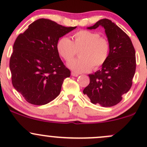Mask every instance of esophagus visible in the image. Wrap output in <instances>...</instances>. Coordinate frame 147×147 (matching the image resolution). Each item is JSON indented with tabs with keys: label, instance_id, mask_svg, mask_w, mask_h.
Here are the masks:
<instances>
[{
	"label": "esophagus",
	"instance_id": "1",
	"mask_svg": "<svg viewBox=\"0 0 147 147\" xmlns=\"http://www.w3.org/2000/svg\"><path fill=\"white\" fill-rule=\"evenodd\" d=\"M71 75H72V76H73V77H78L79 76V74L75 73V72H72Z\"/></svg>",
	"mask_w": 147,
	"mask_h": 147
}]
</instances>
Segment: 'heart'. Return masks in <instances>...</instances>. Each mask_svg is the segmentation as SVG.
I'll list each match as a JSON object with an SVG mask.
<instances>
[{
  "label": "heart",
  "mask_w": 147,
  "mask_h": 147,
  "mask_svg": "<svg viewBox=\"0 0 147 147\" xmlns=\"http://www.w3.org/2000/svg\"><path fill=\"white\" fill-rule=\"evenodd\" d=\"M72 41L62 37L57 44L59 54L69 62L79 51L80 57L70 62L68 66L76 72H85L102 67L110 55L111 45L106 37L95 32L82 30L72 35Z\"/></svg>",
  "instance_id": "1"
}]
</instances>
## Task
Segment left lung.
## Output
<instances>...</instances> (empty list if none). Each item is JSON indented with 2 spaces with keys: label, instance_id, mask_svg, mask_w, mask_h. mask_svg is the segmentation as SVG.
<instances>
[{
  "label": "left lung",
  "instance_id": "obj_1",
  "mask_svg": "<svg viewBox=\"0 0 147 147\" xmlns=\"http://www.w3.org/2000/svg\"><path fill=\"white\" fill-rule=\"evenodd\" d=\"M104 27L111 45L110 55L101 70L89 75L90 84L84 89L92 104L104 107L121 102L130 90L136 68V51L131 38L122 29L107 18L99 20L88 29Z\"/></svg>",
  "mask_w": 147,
  "mask_h": 147
}]
</instances>
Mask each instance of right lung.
Masks as SVG:
<instances>
[{
    "instance_id": "right-lung-1",
    "label": "right lung",
    "mask_w": 147,
    "mask_h": 147,
    "mask_svg": "<svg viewBox=\"0 0 147 147\" xmlns=\"http://www.w3.org/2000/svg\"><path fill=\"white\" fill-rule=\"evenodd\" d=\"M76 28L40 18L16 38L9 60L11 82L28 103L44 105L59 95L70 70L60 59L57 44Z\"/></svg>"
}]
</instances>
